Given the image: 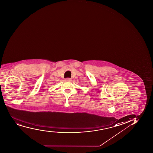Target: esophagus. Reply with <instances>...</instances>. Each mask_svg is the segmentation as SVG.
Returning <instances> with one entry per match:
<instances>
[{"instance_id":"34e87169","label":"esophagus","mask_w":153,"mask_h":153,"mask_svg":"<svg viewBox=\"0 0 153 153\" xmlns=\"http://www.w3.org/2000/svg\"><path fill=\"white\" fill-rule=\"evenodd\" d=\"M65 81L66 82H71L72 81V79L71 78H66V79H65Z\"/></svg>"}]
</instances>
